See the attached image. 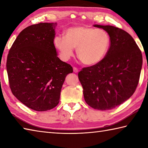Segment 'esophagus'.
<instances>
[{"instance_id":"obj_1","label":"esophagus","mask_w":148,"mask_h":148,"mask_svg":"<svg viewBox=\"0 0 148 148\" xmlns=\"http://www.w3.org/2000/svg\"><path fill=\"white\" fill-rule=\"evenodd\" d=\"M73 71H74V72H75V73H77V72H78V69L77 68H76V67H75V66H74L73 67Z\"/></svg>"}]
</instances>
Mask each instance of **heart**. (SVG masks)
<instances>
[{
    "label": "heart",
    "instance_id": "obj_1",
    "mask_svg": "<svg viewBox=\"0 0 148 148\" xmlns=\"http://www.w3.org/2000/svg\"><path fill=\"white\" fill-rule=\"evenodd\" d=\"M110 36L102 29L75 26L66 29L64 36L58 34L53 38L54 47L63 61H67L76 48L77 58L85 65H94L101 62L109 51Z\"/></svg>",
    "mask_w": 148,
    "mask_h": 148
}]
</instances>
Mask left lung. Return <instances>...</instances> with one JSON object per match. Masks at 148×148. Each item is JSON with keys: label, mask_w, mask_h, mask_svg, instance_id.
<instances>
[{"label": "left lung", "mask_w": 148, "mask_h": 148, "mask_svg": "<svg viewBox=\"0 0 148 148\" xmlns=\"http://www.w3.org/2000/svg\"><path fill=\"white\" fill-rule=\"evenodd\" d=\"M110 36L109 51L101 62L83 68L78 77L86 103L94 109L108 110L134 94L139 81L143 56L132 36L112 25L95 24Z\"/></svg>", "instance_id": "1"}]
</instances>
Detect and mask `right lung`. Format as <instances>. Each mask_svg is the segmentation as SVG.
I'll use <instances>...</instances> for the list:
<instances>
[{
    "mask_svg": "<svg viewBox=\"0 0 148 148\" xmlns=\"http://www.w3.org/2000/svg\"><path fill=\"white\" fill-rule=\"evenodd\" d=\"M57 23H39L20 32L10 49L6 69L10 87L20 102L35 111L54 108L71 65L57 56L53 44Z\"/></svg>",
    "mask_w": 148,
    "mask_h": 148,
    "instance_id": "right-lung-1",
    "label": "right lung"
}]
</instances>
